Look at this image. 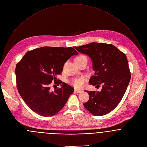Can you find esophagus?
Wrapping results in <instances>:
<instances>
[{"label": "esophagus", "instance_id": "esophagus-1", "mask_svg": "<svg viewBox=\"0 0 147 147\" xmlns=\"http://www.w3.org/2000/svg\"><path fill=\"white\" fill-rule=\"evenodd\" d=\"M75 91L77 93H81L83 91L82 90H78V89H75Z\"/></svg>", "mask_w": 147, "mask_h": 147}]
</instances>
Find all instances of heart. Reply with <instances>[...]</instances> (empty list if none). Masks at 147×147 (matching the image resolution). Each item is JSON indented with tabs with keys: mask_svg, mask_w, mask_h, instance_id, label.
<instances>
[{
	"mask_svg": "<svg viewBox=\"0 0 147 147\" xmlns=\"http://www.w3.org/2000/svg\"><path fill=\"white\" fill-rule=\"evenodd\" d=\"M83 61H87V57L84 55H80L75 59L76 63H79ZM72 84L77 88L82 87L84 84V79L82 78H76L72 80Z\"/></svg>",
	"mask_w": 147,
	"mask_h": 147,
	"instance_id": "1",
	"label": "heart"
}]
</instances>
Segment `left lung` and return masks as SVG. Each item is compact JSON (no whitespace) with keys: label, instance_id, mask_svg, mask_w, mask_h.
Here are the masks:
<instances>
[{"label":"left lung","instance_id":"1","mask_svg":"<svg viewBox=\"0 0 147 147\" xmlns=\"http://www.w3.org/2000/svg\"><path fill=\"white\" fill-rule=\"evenodd\" d=\"M74 48L92 60L95 74L90 79V84H102L100 91H86L89 100L83 103L84 107L95 116L108 114L121 102L130 80L126 55L109 44L91 42Z\"/></svg>","mask_w":147,"mask_h":147}]
</instances>
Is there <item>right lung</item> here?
<instances>
[{"label":"right lung","instance_id":"add662e5","mask_svg":"<svg viewBox=\"0 0 147 147\" xmlns=\"http://www.w3.org/2000/svg\"><path fill=\"white\" fill-rule=\"evenodd\" d=\"M78 54L71 47H44L28 51L17 63V89L32 110L49 117L63 108L74 88L61 80L57 82V76L63 70L64 63ZM53 80L62 87L51 92L49 86Z\"/></svg>","mask_w":147,"mask_h":147}]
</instances>
